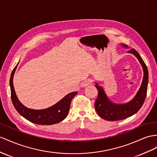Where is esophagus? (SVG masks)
Instances as JSON below:
<instances>
[{"mask_svg": "<svg viewBox=\"0 0 157 157\" xmlns=\"http://www.w3.org/2000/svg\"><path fill=\"white\" fill-rule=\"evenodd\" d=\"M90 83H91V80L90 79H87L82 82V83H81V86L82 87H86L87 86H89Z\"/></svg>", "mask_w": 157, "mask_h": 157, "instance_id": "esophagus-1", "label": "esophagus"}]
</instances>
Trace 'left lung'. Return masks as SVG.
Masks as SVG:
<instances>
[{
  "instance_id": "8db88e82",
  "label": "left lung",
  "mask_w": 157,
  "mask_h": 157,
  "mask_svg": "<svg viewBox=\"0 0 157 157\" xmlns=\"http://www.w3.org/2000/svg\"><path fill=\"white\" fill-rule=\"evenodd\" d=\"M128 52L133 54L142 65L144 71L142 85L137 94L132 101L126 104L118 105V104L111 103L107 98L103 88L98 86V84L96 83L95 87L98 91V96L95 101V110L100 117L107 121H114L122 120L134 115L140 109L146 98L148 81V74L147 66L140 56L134 48H132Z\"/></svg>"
}]
</instances>
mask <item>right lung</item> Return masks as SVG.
Instances as JSON below:
<instances>
[{
    "label": "right lung",
    "instance_id": "1",
    "mask_svg": "<svg viewBox=\"0 0 157 157\" xmlns=\"http://www.w3.org/2000/svg\"><path fill=\"white\" fill-rule=\"evenodd\" d=\"M16 67L12 71L10 79V86L12 101L15 109L18 113L29 121L36 124H43V125L58 123L65 119L69 112L71 99L78 94V92L74 91L67 94L56 105L48 109L42 110L29 109L19 101L15 94L13 79Z\"/></svg>",
    "mask_w": 157,
    "mask_h": 157
}]
</instances>
